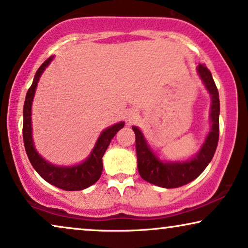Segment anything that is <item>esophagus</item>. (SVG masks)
I'll use <instances>...</instances> for the list:
<instances>
[{
  "label": "esophagus",
  "instance_id": "34e87169",
  "mask_svg": "<svg viewBox=\"0 0 248 248\" xmlns=\"http://www.w3.org/2000/svg\"><path fill=\"white\" fill-rule=\"evenodd\" d=\"M137 120V114L135 113H131L130 115H128V123H133V122Z\"/></svg>",
  "mask_w": 248,
  "mask_h": 248
}]
</instances>
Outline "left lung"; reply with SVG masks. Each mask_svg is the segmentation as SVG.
Returning <instances> with one entry per match:
<instances>
[{"label": "left lung", "mask_w": 248, "mask_h": 248, "mask_svg": "<svg viewBox=\"0 0 248 248\" xmlns=\"http://www.w3.org/2000/svg\"><path fill=\"white\" fill-rule=\"evenodd\" d=\"M198 73L209 93L211 94V130L201 150L194 158L183 162H164L159 160L137 126H132L135 133V149L138 155V170L144 181L165 188H175L188 184L202 174L215 155L219 141V93L212 74L204 64L198 66Z\"/></svg>", "instance_id": "obj_1"}]
</instances>
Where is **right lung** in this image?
I'll list each match as a JSON object with an SVG mask.
<instances>
[{
    "instance_id": "obj_1",
    "label": "right lung",
    "mask_w": 248,
    "mask_h": 248,
    "mask_svg": "<svg viewBox=\"0 0 248 248\" xmlns=\"http://www.w3.org/2000/svg\"><path fill=\"white\" fill-rule=\"evenodd\" d=\"M52 60L53 57H49L39 66L32 84L27 91L25 105H23V143H25L27 155L32 167L47 183L65 191H81L94 184L100 178L101 171H103V155L107 150L111 139L124 126V122L115 124L103 131L89 158L82 164L73 166V167H59V166L49 164L40 157L33 147L31 137V104L39 78L46 66L52 62Z\"/></svg>"
}]
</instances>
